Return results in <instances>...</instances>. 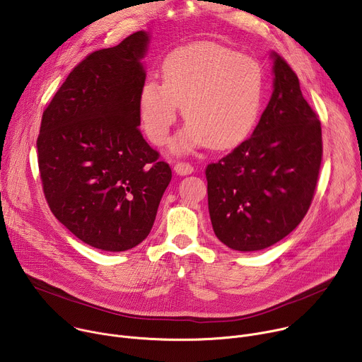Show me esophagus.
Returning <instances> with one entry per match:
<instances>
[{
  "label": "esophagus",
  "mask_w": 362,
  "mask_h": 362,
  "mask_svg": "<svg viewBox=\"0 0 362 362\" xmlns=\"http://www.w3.org/2000/svg\"><path fill=\"white\" fill-rule=\"evenodd\" d=\"M193 166L190 165V163H187V162H177L176 165H175V172L177 173V175H182V176H185V175H192L193 173Z\"/></svg>",
  "instance_id": "1"
}]
</instances>
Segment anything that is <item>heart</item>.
<instances>
[{
	"label": "heart",
	"mask_w": 362,
	"mask_h": 362,
	"mask_svg": "<svg viewBox=\"0 0 362 362\" xmlns=\"http://www.w3.org/2000/svg\"><path fill=\"white\" fill-rule=\"evenodd\" d=\"M162 74L163 81L146 80L139 94L140 122L151 141L169 140L180 106L187 124L175 141L177 151L230 148L253 130L265 91L256 60L222 44L196 42L173 49Z\"/></svg>",
	"instance_id": "obj_1"
}]
</instances>
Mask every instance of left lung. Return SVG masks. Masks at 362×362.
Returning <instances> with one entry per match:
<instances>
[{
    "instance_id": "8db88e82",
    "label": "left lung",
    "mask_w": 362,
    "mask_h": 362,
    "mask_svg": "<svg viewBox=\"0 0 362 362\" xmlns=\"http://www.w3.org/2000/svg\"><path fill=\"white\" fill-rule=\"evenodd\" d=\"M274 91L252 136L206 168L214 232L228 247L261 250L284 239L311 206L321 160V122L276 53Z\"/></svg>"
}]
</instances>
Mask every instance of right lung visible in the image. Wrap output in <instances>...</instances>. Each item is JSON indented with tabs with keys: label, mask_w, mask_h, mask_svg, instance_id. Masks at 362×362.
Returning <instances> with one entry per match:
<instances>
[{
	"label": "right lung",
	"mask_w": 362,
	"mask_h": 362,
	"mask_svg": "<svg viewBox=\"0 0 362 362\" xmlns=\"http://www.w3.org/2000/svg\"><path fill=\"white\" fill-rule=\"evenodd\" d=\"M148 42L137 31L87 56L44 110L37 139L51 212L80 240L107 252L147 238L172 180L139 130Z\"/></svg>",
	"instance_id": "right-lung-1"
}]
</instances>
